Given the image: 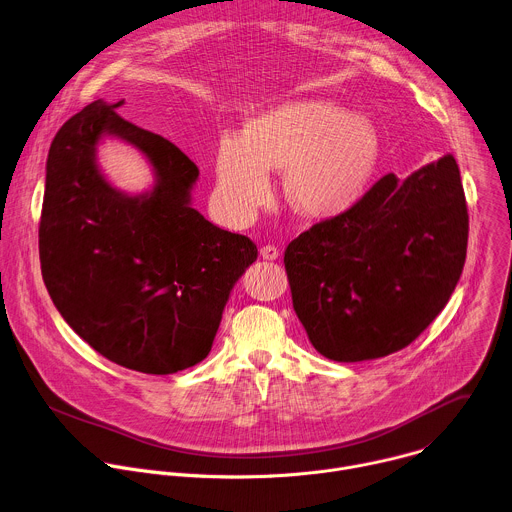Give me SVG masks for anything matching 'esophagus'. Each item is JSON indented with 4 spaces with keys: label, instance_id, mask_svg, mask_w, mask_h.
Segmentation results:
<instances>
[{
    "label": "esophagus",
    "instance_id": "obj_1",
    "mask_svg": "<svg viewBox=\"0 0 512 512\" xmlns=\"http://www.w3.org/2000/svg\"><path fill=\"white\" fill-rule=\"evenodd\" d=\"M260 256L264 258V260H276L278 256H280V252H278V248L276 246H262L260 248Z\"/></svg>",
    "mask_w": 512,
    "mask_h": 512
}]
</instances>
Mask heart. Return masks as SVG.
Here are the masks:
<instances>
[{"label": "heart", "instance_id": "1", "mask_svg": "<svg viewBox=\"0 0 512 512\" xmlns=\"http://www.w3.org/2000/svg\"><path fill=\"white\" fill-rule=\"evenodd\" d=\"M379 133L361 115L323 98L288 100L250 119L240 141L216 155V193L234 216H250L270 195L268 173L284 171V197L302 218L331 220L369 187Z\"/></svg>", "mask_w": 512, "mask_h": 512}]
</instances>
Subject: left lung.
I'll use <instances>...</instances> for the list:
<instances>
[{
    "mask_svg": "<svg viewBox=\"0 0 512 512\" xmlns=\"http://www.w3.org/2000/svg\"><path fill=\"white\" fill-rule=\"evenodd\" d=\"M468 210L452 155L381 177L349 212L292 240V306L327 359H379L410 345L450 300L466 260Z\"/></svg>",
    "mask_w": 512,
    "mask_h": 512,
    "instance_id": "left-lung-1",
    "label": "left lung"
}]
</instances>
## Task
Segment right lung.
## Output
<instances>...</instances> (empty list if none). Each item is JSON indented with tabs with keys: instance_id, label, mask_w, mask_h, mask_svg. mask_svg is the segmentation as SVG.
<instances>
[{
	"instance_id": "1",
	"label": "right lung",
	"mask_w": 512,
	"mask_h": 512,
	"mask_svg": "<svg viewBox=\"0 0 512 512\" xmlns=\"http://www.w3.org/2000/svg\"><path fill=\"white\" fill-rule=\"evenodd\" d=\"M94 100L56 133L46 161L40 262L58 313L96 353L169 375L212 351L224 306L256 244L191 208L197 165L173 143ZM105 136L137 146L156 171L145 194L113 188L95 163Z\"/></svg>"
}]
</instances>
